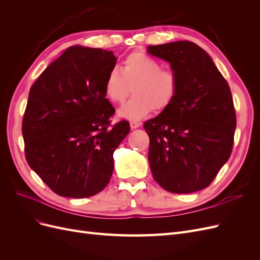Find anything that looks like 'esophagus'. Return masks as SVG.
Masks as SVG:
<instances>
[{"instance_id": "esophagus-1", "label": "esophagus", "mask_w": 260, "mask_h": 260, "mask_svg": "<svg viewBox=\"0 0 260 260\" xmlns=\"http://www.w3.org/2000/svg\"><path fill=\"white\" fill-rule=\"evenodd\" d=\"M141 125V122H139V121H136V120H131L130 121V127H131V129H137V128H139Z\"/></svg>"}]
</instances>
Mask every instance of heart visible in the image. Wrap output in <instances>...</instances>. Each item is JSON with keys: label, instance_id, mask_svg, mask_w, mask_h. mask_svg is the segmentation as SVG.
Listing matches in <instances>:
<instances>
[{"label": "heart", "instance_id": "b5f03b06", "mask_svg": "<svg viewBox=\"0 0 260 260\" xmlns=\"http://www.w3.org/2000/svg\"><path fill=\"white\" fill-rule=\"evenodd\" d=\"M118 114L123 118L141 119L153 109L164 111L176 99L179 80L175 72L162 68L160 62L148 55L135 52L122 61L121 72L114 67L104 82V92L113 103L121 104L130 95Z\"/></svg>", "mask_w": 260, "mask_h": 260}]
</instances>
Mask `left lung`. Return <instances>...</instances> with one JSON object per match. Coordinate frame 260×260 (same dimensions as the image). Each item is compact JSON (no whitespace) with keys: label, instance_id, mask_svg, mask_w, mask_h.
<instances>
[{"label":"left lung","instance_id":"obj_1","mask_svg":"<svg viewBox=\"0 0 260 260\" xmlns=\"http://www.w3.org/2000/svg\"><path fill=\"white\" fill-rule=\"evenodd\" d=\"M147 52L169 61L179 80L171 105L143 124L153 178L171 193L203 190L233 148L237 115L230 86L209 55L193 42L149 45Z\"/></svg>","mask_w":260,"mask_h":260}]
</instances>
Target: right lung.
Returning <instances> with one entry per match:
<instances>
[{
    "label": "right lung",
    "instance_id": "right-lung-1",
    "mask_svg": "<svg viewBox=\"0 0 260 260\" xmlns=\"http://www.w3.org/2000/svg\"><path fill=\"white\" fill-rule=\"evenodd\" d=\"M111 51L70 46L46 67L29 92L22 118L27 162L59 196L84 199L109 183L115 149L130 123L112 124L105 78Z\"/></svg>",
    "mask_w": 260,
    "mask_h": 260
}]
</instances>
